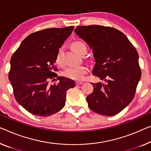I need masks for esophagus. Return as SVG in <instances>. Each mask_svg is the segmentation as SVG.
<instances>
[{
  "label": "esophagus",
  "mask_w": 151,
  "mask_h": 151,
  "mask_svg": "<svg viewBox=\"0 0 151 151\" xmlns=\"http://www.w3.org/2000/svg\"><path fill=\"white\" fill-rule=\"evenodd\" d=\"M83 82L82 81H76V85H82L83 84Z\"/></svg>",
  "instance_id": "34e87169"
}]
</instances>
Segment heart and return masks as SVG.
<instances>
[{"instance_id":"1","label":"heart","mask_w":151,"mask_h":151,"mask_svg":"<svg viewBox=\"0 0 151 151\" xmlns=\"http://www.w3.org/2000/svg\"><path fill=\"white\" fill-rule=\"evenodd\" d=\"M72 47L76 53L78 54H81L83 51H87V47L85 45L84 42L79 40H76L72 43ZM63 49L62 47L58 49L55 55V62L58 64H61V58L62 53ZM88 72V68L87 66H71L69 67L67 69L65 70L63 73V75L65 77L70 78V79L75 81H81L83 80L85 77V75H86Z\"/></svg>"}]
</instances>
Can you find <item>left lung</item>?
<instances>
[{"label": "left lung", "instance_id": "obj_1", "mask_svg": "<svg viewBox=\"0 0 151 151\" xmlns=\"http://www.w3.org/2000/svg\"><path fill=\"white\" fill-rule=\"evenodd\" d=\"M75 32L93 50V75L105 83H91L86 100L96 113L113 116L132 102L141 78L138 53L121 31L98 25L77 26Z\"/></svg>", "mask_w": 151, "mask_h": 151}]
</instances>
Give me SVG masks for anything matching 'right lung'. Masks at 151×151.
<instances>
[{
  "mask_svg": "<svg viewBox=\"0 0 151 151\" xmlns=\"http://www.w3.org/2000/svg\"><path fill=\"white\" fill-rule=\"evenodd\" d=\"M74 26L49 28L28 36L11 60L9 79L15 100L34 115L48 116L60 111L66 102V92L75 87L73 80L58 76L56 84L48 80L58 76L54 72L55 55L73 31Z\"/></svg>",
  "mask_w": 151,
  "mask_h": 151,
  "instance_id": "obj_1",
  "label": "right lung"
}]
</instances>
